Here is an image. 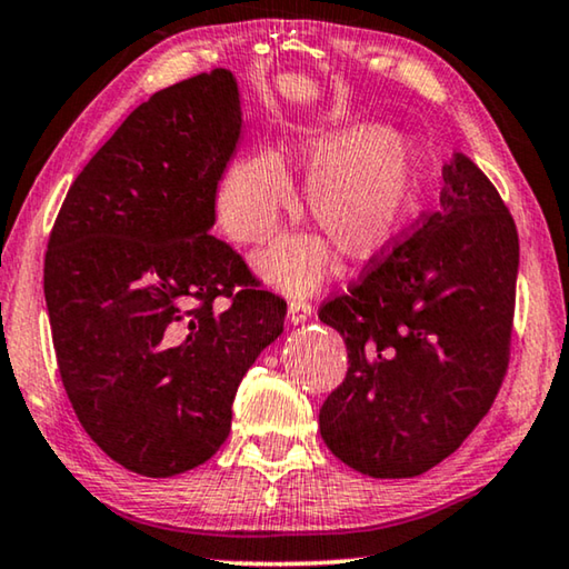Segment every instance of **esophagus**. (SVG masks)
<instances>
[{
  "label": "esophagus",
  "instance_id": "obj_1",
  "mask_svg": "<svg viewBox=\"0 0 569 569\" xmlns=\"http://www.w3.org/2000/svg\"><path fill=\"white\" fill-rule=\"evenodd\" d=\"M309 317H311V303L307 299L288 301V321H291V325H303Z\"/></svg>",
  "mask_w": 569,
  "mask_h": 569
}]
</instances>
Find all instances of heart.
Returning a JSON list of instances; mask_svg holds the SVG:
<instances>
[{"label":"heart","mask_w":569,"mask_h":569,"mask_svg":"<svg viewBox=\"0 0 569 569\" xmlns=\"http://www.w3.org/2000/svg\"><path fill=\"white\" fill-rule=\"evenodd\" d=\"M288 158L311 173L307 209L339 252L372 258L393 240L419 207L423 156L406 134L372 124L301 130L288 142ZM293 186L276 152L237 158L217 191V217L237 242L258 244L276 232L291 207ZM329 248L319 237H283L258 266L286 291H309L329 268Z\"/></svg>","instance_id":"heart-1"}]
</instances>
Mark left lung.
Returning <instances> with one entry per match:
<instances>
[{
    "mask_svg": "<svg viewBox=\"0 0 569 569\" xmlns=\"http://www.w3.org/2000/svg\"><path fill=\"white\" fill-rule=\"evenodd\" d=\"M442 176L439 211L319 309L347 345V376L319 411L321 439L370 478H413L452 455L508 368L513 217L462 152Z\"/></svg>",
    "mask_w": 569,
    "mask_h": 569,
    "instance_id": "obj_1",
    "label": "left lung"
}]
</instances>
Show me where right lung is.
I'll return each mask as SVG.
<instances>
[{"instance_id":"right-lung-1","label":"right lung","mask_w":569,"mask_h":569,"mask_svg":"<svg viewBox=\"0 0 569 569\" xmlns=\"http://www.w3.org/2000/svg\"><path fill=\"white\" fill-rule=\"evenodd\" d=\"M240 130L227 68L156 91L76 176L48 240L42 288L68 401L146 478L199 468L224 445L237 386L283 332L286 301L209 232Z\"/></svg>"}]
</instances>
